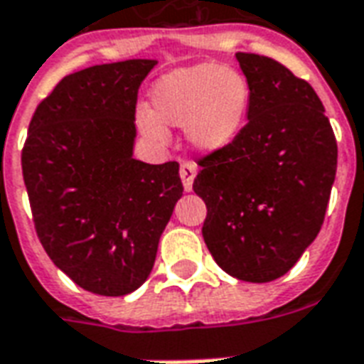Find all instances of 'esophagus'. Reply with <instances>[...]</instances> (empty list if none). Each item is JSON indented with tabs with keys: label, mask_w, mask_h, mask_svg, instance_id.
Listing matches in <instances>:
<instances>
[{
	"label": "esophagus",
	"mask_w": 364,
	"mask_h": 364,
	"mask_svg": "<svg viewBox=\"0 0 364 364\" xmlns=\"http://www.w3.org/2000/svg\"><path fill=\"white\" fill-rule=\"evenodd\" d=\"M179 175H181L183 189L191 191L193 189V181H195L196 175V166L193 161H183L181 168H179Z\"/></svg>",
	"instance_id": "34e87169"
}]
</instances>
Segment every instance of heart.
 Returning <instances> with one entry per match:
<instances>
[{"mask_svg":"<svg viewBox=\"0 0 364 364\" xmlns=\"http://www.w3.org/2000/svg\"><path fill=\"white\" fill-rule=\"evenodd\" d=\"M154 114L141 107L136 125L158 142L168 141L164 123L187 129L191 144L216 152L235 141L249 112V85L228 67H187L169 73L152 92Z\"/></svg>","mask_w":364,"mask_h":364,"instance_id":"heart-1","label":"heart"}]
</instances>
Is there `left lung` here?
<instances>
[{
	"label": "left lung",
	"mask_w": 364,
	"mask_h": 364,
	"mask_svg": "<svg viewBox=\"0 0 364 364\" xmlns=\"http://www.w3.org/2000/svg\"><path fill=\"white\" fill-rule=\"evenodd\" d=\"M249 82L247 125L198 160L193 191L206 204L204 243L218 266L252 284L282 278L316 239L338 144L306 80L279 61L235 53Z\"/></svg>",
	"instance_id": "1"
}]
</instances>
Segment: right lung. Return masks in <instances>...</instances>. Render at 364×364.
<instances>
[{
	"label": "right lung",
	"mask_w": 364,
	"mask_h": 364,
	"mask_svg": "<svg viewBox=\"0 0 364 364\" xmlns=\"http://www.w3.org/2000/svg\"><path fill=\"white\" fill-rule=\"evenodd\" d=\"M154 59L94 65L59 80L36 107L23 177L40 243L82 289L119 297L154 266L183 195L179 164L133 158L136 94Z\"/></svg>",
	"instance_id": "right-lung-1"
}]
</instances>
